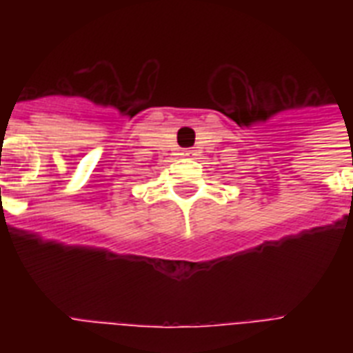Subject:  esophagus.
I'll use <instances>...</instances> for the list:
<instances>
[{
  "mask_svg": "<svg viewBox=\"0 0 353 353\" xmlns=\"http://www.w3.org/2000/svg\"><path fill=\"white\" fill-rule=\"evenodd\" d=\"M183 155H185V157H192L194 152L192 150H183Z\"/></svg>",
  "mask_w": 353,
  "mask_h": 353,
  "instance_id": "1",
  "label": "esophagus"
}]
</instances>
